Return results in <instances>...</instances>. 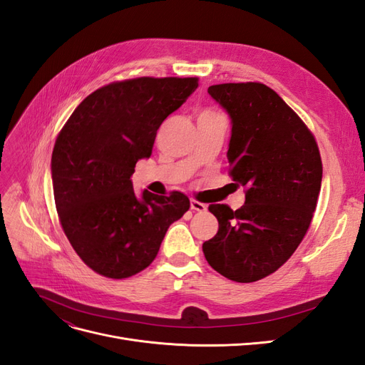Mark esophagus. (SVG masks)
<instances>
[{"label":"esophagus","mask_w":365,"mask_h":365,"mask_svg":"<svg viewBox=\"0 0 365 365\" xmlns=\"http://www.w3.org/2000/svg\"><path fill=\"white\" fill-rule=\"evenodd\" d=\"M190 208L193 210V212H200V213H202V212H205V210H207V205H205V204H202V202H197V201L192 200V201H190Z\"/></svg>","instance_id":"obj_1"}]
</instances>
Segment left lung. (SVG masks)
Returning <instances> with one entry per match:
<instances>
[{"label": "left lung", "mask_w": 365, "mask_h": 365, "mask_svg": "<svg viewBox=\"0 0 365 365\" xmlns=\"http://www.w3.org/2000/svg\"><path fill=\"white\" fill-rule=\"evenodd\" d=\"M208 94L230 115V175L247 193L237 210L208 207L219 230L202 251L224 277L257 282L292 256L311 225L322 157L312 132L267 85L220 83L208 86Z\"/></svg>", "instance_id": "1"}]
</instances>
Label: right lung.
Returning a JSON list of instances; mask_svg holds the SVG:
<instances>
[{
    "instance_id": "add662e5",
    "label": "right lung",
    "mask_w": 365,
    "mask_h": 365,
    "mask_svg": "<svg viewBox=\"0 0 365 365\" xmlns=\"http://www.w3.org/2000/svg\"><path fill=\"white\" fill-rule=\"evenodd\" d=\"M197 88V77H138L98 88L74 109L54 143L53 193L61 225L85 264L130 277L157 257L165 231L190 208L181 192H134L163 121Z\"/></svg>"
}]
</instances>
